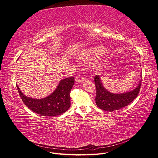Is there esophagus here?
<instances>
[{"instance_id": "34e87169", "label": "esophagus", "mask_w": 158, "mask_h": 158, "mask_svg": "<svg viewBox=\"0 0 158 158\" xmlns=\"http://www.w3.org/2000/svg\"><path fill=\"white\" fill-rule=\"evenodd\" d=\"M85 80V77L82 75H79L77 76V77H75V81H77V82H78V83L82 82V81H83Z\"/></svg>"}]
</instances>
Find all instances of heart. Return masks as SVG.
<instances>
[{"label":"heart","instance_id":"b5f03b06","mask_svg":"<svg viewBox=\"0 0 158 158\" xmlns=\"http://www.w3.org/2000/svg\"><path fill=\"white\" fill-rule=\"evenodd\" d=\"M106 55V51L103 50L100 51V49L99 48H94L89 49V50H87L86 51L83 52V54H81L79 58L81 60H88L91 59V58L97 55V56L96 57L94 65L96 67H98L100 66L102 58Z\"/></svg>","mask_w":158,"mask_h":158}]
</instances>
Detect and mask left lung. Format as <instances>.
Wrapping results in <instances>:
<instances>
[{"label": "left lung", "instance_id": "1", "mask_svg": "<svg viewBox=\"0 0 158 158\" xmlns=\"http://www.w3.org/2000/svg\"><path fill=\"white\" fill-rule=\"evenodd\" d=\"M141 81L142 79L140 81L137 88L133 90L124 94H116L105 89L100 77L96 75L94 77V83L96 89L95 100L97 106L106 111H113L128 106L139 95L141 86Z\"/></svg>", "mask_w": 158, "mask_h": 158}]
</instances>
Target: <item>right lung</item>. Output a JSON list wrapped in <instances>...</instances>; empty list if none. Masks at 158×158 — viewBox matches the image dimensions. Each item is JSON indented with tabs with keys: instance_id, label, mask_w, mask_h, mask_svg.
Instances as JSON below:
<instances>
[{
	"instance_id": "add662e5",
	"label": "right lung",
	"mask_w": 158,
	"mask_h": 158,
	"mask_svg": "<svg viewBox=\"0 0 158 158\" xmlns=\"http://www.w3.org/2000/svg\"><path fill=\"white\" fill-rule=\"evenodd\" d=\"M74 77L62 79L55 92L48 97L33 99L25 96L17 85L19 96L25 106L33 112L44 116H55L65 113L70 107V91L74 85Z\"/></svg>"
}]
</instances>
